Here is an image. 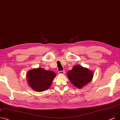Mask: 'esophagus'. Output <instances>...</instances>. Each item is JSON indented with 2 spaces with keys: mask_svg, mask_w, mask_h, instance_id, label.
Here are the masks:
<instances>
[{
  "mask_svg": "<svg viewBox=\"0 0 120 120\" xmlns=\"http://www.w3.org/2000/svg\"><path fill=\"white\" fill-rule=\"evenodd\" d=\"M65 71H59L58 72V74L59 75H64V74H65Z\"/></svg>",
  "mask_w": 120,
  "mask_h": 120,
  "instance_id": "obj_1",
  "label": "esophagus"
}]
</instances>
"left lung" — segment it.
I'll list each match as a JSON object with an SVG mask.
<instances>
[{
  "label": "left lung",
  "instance_id": "left-lung-1",
  "mask_svg": "<svg viewBox=\"0 0 120 120\" xmlns=\"http://www.w3.org/2000/svg\"><path fill=\"white\" fill-rule=\"evenodd\" d=\"M93 72L86 68L77 65L67 72V76L72 84L81 89L88 84L93 79Z\"/></svg>",
  "mask_w": 120,
  "mask_h": 120
}]
</instances>
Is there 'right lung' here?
<instances>
[{
  "label": "right lung",
  "mask_w": 120,
  "mask_h": 120,
  "mask_svg": "<svg viewBox=\"0 0 120 120\" xmlns=\"http://www.w3.org/2000/svg\"><path fill=\"white\" fill-rule=\"evenodd\" d=\"M56 75L51 71L45 70L41 68L29 70L26 75L28 84L37 92H43L50 87Z\"/></svg>",
  "instance_id": "add662e5"
}]
</instances>
